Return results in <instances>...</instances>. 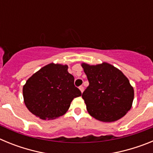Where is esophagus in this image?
<instances>
[{"label": "esophagus", "mask_w": 153, "mask_h": 153, "mask_svg": "<svg viewBox=\"0 0 153 153\" xmlns=\"http://www.w3.org/2000/svg\"><path fill=\"white\" fill-rule=\"evenodd\" d=\"M79 90H80V91H81V93H83V90H84V88H83V86H79Z\"/></svg>", "instance_id": "esophagus-1"}]
</instances>
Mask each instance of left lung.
Here are the masks:
<instances>
[{
	"label": "left lung",
	"mask_w": 153,
	"mask_h": 153,
	"mask_svg": "<svg viewBox=\"0 0 153 153\" xmlns=\"http://www.w3.org/2000/svg\"><path fill=\"white\" fill-rule=\"evenodd\" d=\"M89 86L82 94L90 116L102 122H114L131 109L134 90L120 70L107 63H83Z\"/></svg>",
	"instance_id": "1"
}]
</instances>
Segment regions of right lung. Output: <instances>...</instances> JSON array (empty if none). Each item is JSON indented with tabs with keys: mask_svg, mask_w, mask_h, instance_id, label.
<instances>
[{
	"mask_svg": "<svg viewBox=\"0 0 153 153\" xmlns=\"http://www.w3.org/2000/svg\"><path fill=\"white\" fill-rule=\"evenodd\" d=\"M67 65L50 63L27 80L23 87L24 103L30 112L42 120L61 117L81 92Z\"/></svg>",
	"mask_w": 153,
	"mask_h": 153,
	"instance_id": "right-lung-1",
	"label": "right lung"
}]
</instances>
